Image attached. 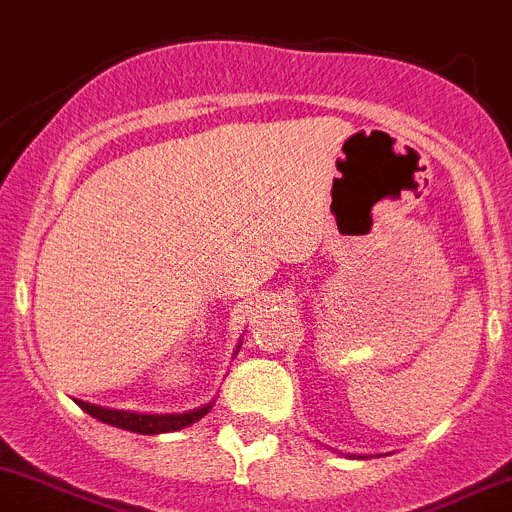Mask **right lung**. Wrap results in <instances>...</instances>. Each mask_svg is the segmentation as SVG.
<instances>
[{
    "instance_id": "1",
    "label": "right lung",
    "mask_w": 512,
    "mask_h": 512,
    "mask_svg": "<svg viewBox=\"0 0 512 512\" xmlns=\"http://www.w3.org/2000/svg\"><path fill=\"white\" fill-rule=\"evenodd\" d=\"M239 347H242V342H237L234 354L239 352ZM76 403L81 411H86L89 416H94L96 421L124 428V431H132V434L155 436V434H168V431H181V428L201 421V418H204L206 413L214 408L216 398H211L209 403L199 405V408H193V411H183V413H137V411H117V408H104V405L84 403V400H76Z\"/></svg>"
}]
</instances>
